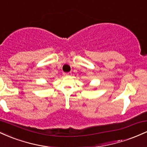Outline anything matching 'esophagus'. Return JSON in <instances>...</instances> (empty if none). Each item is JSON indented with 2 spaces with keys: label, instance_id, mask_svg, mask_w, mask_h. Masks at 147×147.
Listing matches in <instances>:
<instances>
[{
  "label": "esophagus",
  "instance_id": "esophagus-1",
  "mask_svg": "<svg viewBox=\"0 0 147 147\" xmlns=\"http://www.w3.org/2000/svg\"><path fill=\"white\" fill-rule=\"evenodd\" d=\"M63 75L65 76H70L72 75L71 72H65V73H63Z\"/></svg>",
  "mask_w": 147,
  "mask_h": 147
}]
</instances>
